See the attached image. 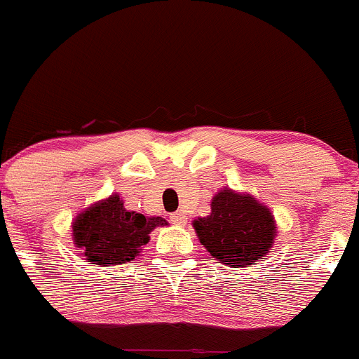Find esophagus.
Returning <instances> with one entry per match:
<instances>
[{
    "mask_svg": "<svg viewBox=\"0 0 359 359\" xmlns=\"http://www.w3.org/2000/svg\"><path fill=\"white\" fill-rule=\"evenodd\" d=\"M171 222L175 223V225H180V226H183L184 223H187V216H184L183 212H175V215L171 216Z\"/></svg>",
    "mask_w": 359,
    "mask_h": 359,
    "instance_id": "obj_1",
    "label": "esophagus"
}]
</instances>
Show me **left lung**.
<instances>
[{"label": "left lung", "instance_id": "obj_1", "mask_svg": "<svg viewBox=\"0 0 359 359\" xmlns=\"http://www.w3.org/2000/svg\"><path fill=\"white\" fill-rule=\"evenodd\" d=\"M202 246L219 264L246 267L269 253L276 237L271 211L250 195L222 190L211 202V215L194 222Z\"/></svg>", "mask_w": 359, "mask_h": 359}]
</instances>
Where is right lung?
I'll list each match as a JSON object with an SVG mask.
<instances>
[{"mask_svg":"<svg viewBox=\"0 0 359 359\" xmlns=\"http://www.w3.org/2000/svg\"><path fill=\"white\" fill-rule=\"evenodd\" d=\"M164 225L168 222L161 216L148 218L141 212L127 211L118 195H111L74 219L73 239L88 262L111 267L136 258L140 248L150 241L148 233Z\"/></svg>","mask_w":359,"mask_h":359,"instance_id":"add662e5","label":"right lung"}]
</instances>
